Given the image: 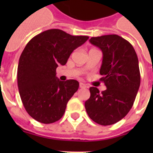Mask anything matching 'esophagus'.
Returning a JSON list of instances; mask_svg holds the SVG:
<instances>
[{
    "instance_id": "34e87169",
    "label": "esophagus",
    "mask_w": 153,
    "mask_h": 153,
    "mask_svg": "<svg viewBox=\"0 0 153 153\" xmlns=\"http://www.w3.org/2000/svg\"><path fill=\"white\" fill-rule=\"evenodd\" d=\"M79 87H80V88H86V85L84 83H82V82H80V83H79Z\"/></svg>"
}]
</instances>
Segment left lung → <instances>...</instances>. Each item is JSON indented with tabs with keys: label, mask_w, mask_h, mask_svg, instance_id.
<instances>
[{
	"label": "left lung",
	"mask_w": 153,
	"mask_h": 153,
	"mask_svg": "<svg viewBox=\"0 0 153 153\" xmlns=\"http://www.w3.org/2000/svg\"><path fill=\"white\" fill-rule=\"evenodd\" d=\"M91 44L103 54L100 74L106 90L91 87L85 102L88 116L102 126H110L125 117L133 106L140 84L138 58L132 44L117 35L91 37Z\"/></svg>",
	"instance_id": "obj_1"
}]
</instances>
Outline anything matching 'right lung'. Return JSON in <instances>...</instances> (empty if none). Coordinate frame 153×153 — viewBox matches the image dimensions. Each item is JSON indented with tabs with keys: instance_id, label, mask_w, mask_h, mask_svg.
<instances>
[{
	"instance_id": "1",
	"label": "right lung",
	"mask_w": 153,
	"mask_h": 153,
	"mask_svg": "<svg viewBox=\"0 0 153 153\" xmlns=\"http://www.w3.org/2000/svg\"><path fill=\"white\" fill-rule=\"evenodd\" d=\"M88 39L49 29L33 37L25 46L19 59L17 84L23 105L32 118L51 124L63 116L79 83L74 79L59 81L56 68L66 64L74 49Z\"/></svg>"
}]
</instances>
